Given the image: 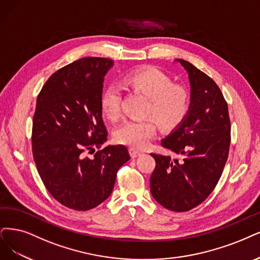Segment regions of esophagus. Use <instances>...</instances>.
Returning <instances> with one entry per match:
<instances>
[{"mask_svg":"<svg viewBox=\"0 0 260 260\" xmlns=\"http://www.w3.org/2000/svg\"><path fill=\"white\" fill-rule=\"evenodd\" d=\"M129 154H131V156H132L133 158H136V157H138L139 155H141V152H139V151H137V150H135V149L131 148V149H129Z\"/></svg>","mask_w":260,"mask_h":260,"instance_id":"obj_1","label":"esophagus"}]
</instances>
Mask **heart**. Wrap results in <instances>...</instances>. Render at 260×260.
I'll return each instance as SVG.
<instances>
[{"label":"heart","mask_w":260,"mask_h":260,"mask_svg":"<svg viewBox=\"0 0 260 260\" xmlns=\"http://www.w3.org/2000/svg\"><path fill=\"white\" fill-rule=\"evenodd\" d=\"M123 82L125 88L148 99L145 115L154 118L162 129L177 127L187 117L190 108L188 90L183 85L174 84L170 77L159 70L149 67L134 71L124 76ZM101 106L109 120H118L122 114L121 86L115 83L108 85L103 92ZM154 120L147 118L125 121L115 129L114 139L133 149H145L156 134Z\"/></svg>","instance_id":"heart-1"}]
</instances>
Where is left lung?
Segmentation results:
<instances>
[{
	"label": "left lung",
	"instance_id": "left-lung-1",
	"mask_svg": "<svg viewBox=\"0 0 260 260\" xmlns=\"http://www.w3.org/2000/svg\"><path fill=\"white\" fill-rule=\"evenodd\" d=\"M188 74L190 108L187 117L161 146L180 158L151 153L156 166L151 194L159 205L185 212L208 198L223 174L230 146L228 105L218 85L189 62L177 59Z\"/></svg>",
	"mask_w": 260,
	"mask_h": 260
}]
</instances>
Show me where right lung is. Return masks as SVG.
<instances>
[{
    "mask_svg": "<svg viewBox=\"0 0 260 260\" xmlns=\"http://www.w3.org/2000/svg\"><path fill=\"white\" fill-rule=\"evenodd\" d=\"M112 65L106 57L79 59L52 74L37 96L32 128L37 171L52 197L77 211L107 199L119 168L131 158L122 145L101 149L108 136L103 83Z\"/></svg>",
    "mask_w": 260,
    "mask_h": 260,
    "instance_id": "obj_1",
    "label": "right lung"
}]
</instances>
